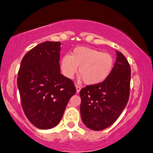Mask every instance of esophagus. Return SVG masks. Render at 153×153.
Masks as SVG:
<instances>
[{
    "mask_svg": "<svg viewBox=\"0 0 153 153\" xmlns=\"http://www.w3.org/2000/svg\"><path fill=\"white\" fill-rule=\"evenodd\" d=\"M75 88H76V91H77V93H79V92H80V89H81V86L80 85H79L78 84H75Z\"/></svg>",
    "mask_w": 153,
    "mask_h": 153,
    "instance_id": "obj_1",
    "label": "esophagus"
}]
</instances>
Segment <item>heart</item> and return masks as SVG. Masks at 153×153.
I'll use <instances>...</instances> for the list:
<instances>
[{
    "label": "heart",
    "mask_w": 153,
    "mask_h": 153,
    "mask_svg": "<svg viewBox=\"0 0 153 153\" xmlns=\"http://www.w3.org/2000/svg\"><path fill=\"white\" fill-rule=\"evenodd\" d=\"M113 58L110 53L97 49L80 46L73 50L71 56H62L60 69L66 78H73L79 67V73L88 85L103 82L109 76L113 68Z\"/></svg>",
    "instance_id": "b5f03b06"
}]
</instances>
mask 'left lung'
I'll return each instance as SVG.
<instances>
[{"mask_svg": "<svg viewBox=\"0 0 153 153\" xmlns=\"http://www.w3.org/2000/svg\"><path fill=\"white\" fill-rule=\"evenodd\" d=\"M116 53V62L109 76L80 91L82 120L91 130H101L113 125L129 100L130 66L122 53Z\"/></svg>", "mask_w": 153, "mask_h": 153, "instance_id": "1", "label": "left lung"}]
</instances>
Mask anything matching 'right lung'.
<instances>
[{"mask_svg":"<svg viewBox=\"0 0 153 153\" xmlns=\"http://www.w3.org/2000/svg\"><path fill=\"white\" fill-rule=\"evenodd\" d=\"M60 42L47 41L24 56L17 84L25 116L39 129H50L62 119L74 82L60 73Z\"/></svg>","mask_w":153,"mask_h":153,"instance_id":"1","label":"right lung"}]
</instances>
